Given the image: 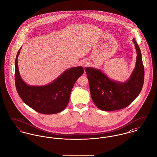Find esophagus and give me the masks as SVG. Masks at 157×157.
I'll return each instance as SVG.
<instances>
[{"instance_id": "34e87169", "label": "esophagus", "mask_w": 157, "mask_h": 157, "mask_svg": "<svg viewBox=\"0 0 157 157\" xmlns=\"http://www.w3.org/2000/svg\"><path fill=\"white\" fill-rule=\"evenodd\" d=\"M81 65L83 66V67H86L88 66V61L87 60H82L81 61Z\"/></svg>"}]
</instances>
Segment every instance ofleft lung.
Returning <instances> with one entry per match:
<instances>
[{
    "label": "left lung",
    "mask_w": 157,
    "mask_h": 157,
    "mask_svg": "<svg viewBox=\"0 0 157 157\" xmlns=\"http://www.w3.org/2000/svg\"><path fill=\"white\" fill-rule=\"evenodd\" d=\"M137 52L135 68L125 82L111 80L100 70L85 67L92 100L97 107L105 111L125 108L139 96L144 82V66L140 48L134 39Z\"/></svg>",
    "instance_id": "obj_1"
}]
</instances>
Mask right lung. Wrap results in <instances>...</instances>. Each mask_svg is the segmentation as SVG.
<instances>
[{
	"label": "right lung",
	"instance_id": "right-lung-1",
	"mask_svg": "<svg viewBox=\"0 0 157 157\" xmlns=\"http://www.w3.org/2000/svg\"><path fill=\"white\" fill-rule=\"evenodd\" d=\"M18 51L15 61V84L18 95L24 103L36 112L55 114L66 108L73 86L84 73L82 66L65 71L51 83L44 86H30L21 79L18 66Z\"/></svg>",
	"mask_w": 157,
	"mask_h": 157
}]
</instances>
